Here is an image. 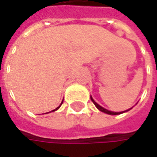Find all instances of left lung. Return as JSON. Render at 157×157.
I'll list each match as a JSON object with an SVG mask.
<instances>
[{
  "mask_svg": "<svg viewBox=\"0 0 157 157\" xmlns=\"http://www.w3.org/2000/svg\"><path fill=\"white\" fill-rule=\"evenodd\" d=\"M90 99H91V101L94 103V105H96V107L98 109L100 112H102V113H106V114H109V115H119V114H121V113H126V112H128V111H130L132 108H130V109H127V110H126V111H123V112H119V113H116V112H112V111H109V110H107V109H105V108H104V107H102L101 105H99L97 103V102H95V100L92 98V97L90 96Z\"/></svg>",
  "mask_w": 157,
  "mask_h": 157,
  "instance_id": "8db88e82",
  "label": "left lung"
}]
</instances>
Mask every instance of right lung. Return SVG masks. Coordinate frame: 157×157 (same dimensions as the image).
<instances>
[{
    "label": "right lung",
    "mask_w": 157,
    "mask_h": 157,
    "mask_svg": "<svg viewBox=\"0 0 157 157\" xmlns=\"http://www.w3.org/2000/svg\"><path fill=\"white\" fill-rule=\"evenodd\" d=\"M62 103H63V101H62V102H61V104H60V105H62ZM59 107H60V105L58 106V107H57V108H56V109H54V110H52V112H55V111H57V110H58V109H59ZM49 113H51V112H49Z\"/></svg>",
    "instance_id": "obj_1"
}]
</instances>
